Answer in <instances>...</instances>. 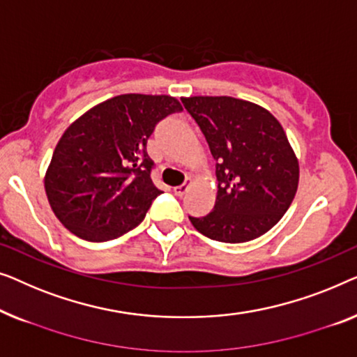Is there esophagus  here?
<instances>
[{
  "label": "esophagus",
  "instance_id": "obj_1",
  "mask_svg": "<svg viewBox=\"0 0 357 357\" xmlns=\"http://www.w3.org/2000/svg\"><path fill=\"white\" fill-rule=\"evenodd\" d=\"M190 185H192V181H190V179H188V181H185V183H184V184H181V185H176V188H174L173 190H174V194H176V195H178V197H183V195H184L185 192H188V190L190 189Z\"/></svg>",
  "mask_w": 357,
  "mask_h": 357
}]
</instances>
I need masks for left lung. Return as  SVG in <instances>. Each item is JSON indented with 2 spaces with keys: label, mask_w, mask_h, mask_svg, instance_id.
I'll use <instances>...</instances> for the list:
<instances>
[{
  "label": "left lung",
  "mask_w": 357,
  "mask_h": 357,
  "mask_svg": "<svg viewBox=\"0 0 357 357\" xmlns=\"http://www.w3.org/2000/svg\"><path fill=\"white\" fill-rule=\"evenodd\" d=\"M217 160L215 207L192 227L222 243H248L277 225L293 202L299 162L267 108L228 95L183 97Z\"/></svg>",
  "instance_id": "obj_1"
}]
</instances>
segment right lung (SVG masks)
Masks as SVG:
<instances>
[{
	"label": "right lung",
	"instance_id": "right-lung-1",
	"mask_svg": "<svg viewBox=\"0 0 357 357\" xmlns=\"http://www.w3.org/2000/svg\"><path fill=\"white\" fill-rule=\"evenodd\" d=\"M179 109L172 95L124 93L69 124L43 179L50 207L64 228L100 243L142 222L162 194L150 178L147 139L160 119Z\"/></svg>",
	"mask_w": 357,
	"mask_h": 357
}]
</instances>
